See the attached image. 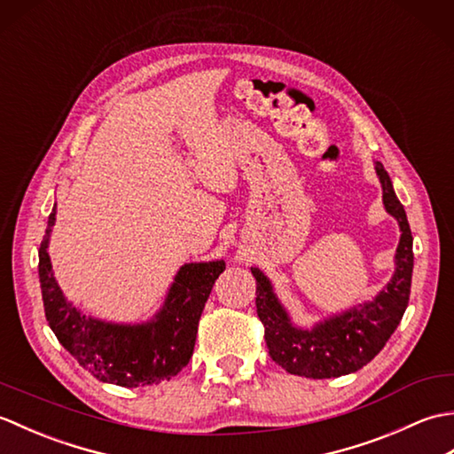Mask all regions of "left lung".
I'll list each match as a JSON object with an SVG mask.
<instances>
[{
	"label": "left lung",
	"mask_w": 454,
	"mask_h": 454,
	"mask_svg": "<svg viewBox=\"0 0 454 454\" xmlns=\"http://www.w3.org/2000/svg\"><path fill=\"white\" fill-rule=\"evenodd\" d=\"M376 173L382 183L384 207L396 216L402 238L396 249V273L372 302L335 316L310 332L298 330L288 322L267 277L259 269H252L257 281V316L265 327L269 355L286 372L306 379H335L363 369L387 345L406 312L413 271V238L406 210L400 205L380 161H376Z\"/></svg>",
	"instance_id": "1"
}]
</instances>
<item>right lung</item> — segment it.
I'll use <instances>...</instances> for the list:
<instances>
[{"mask_svg":"<svg viewBox=\"0 0 454 454\" xmlns=\"http://www.w3.org/2000/svg\"><path fill=\"white\" fill-rule=\"evenodd\" d=\"M56 207L48 216L46 234L38 249V277L46 322L58 341L85 371L103 382L137 388L173 379L191 359L202 308L226 263L208 262L181 267L163 310L150 324H105L85 317L67 304L56 285L46 252Z\"/></svg>","mask_w":454,"mask_h":454,"instance_id":"right-lung-1","label":"right lung"}]
</instances>
